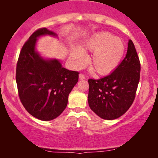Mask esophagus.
<instances>
[{
	"label": "esophagus",
	"instance_id": "esophagus-1",
	"mask_svg": "<svg viewBox=\"0 0 158 158\" xmlns=\"http://www.w3.org/2000/svg\"><path fill=\"white\" fill-rule=\"evenodd\" d=\"M79 79H85V76L84 75V74L81 73V74H79Z\"/></svg>",
	"mask_w": 158,
	"mask_h": 158
}]
</instances>
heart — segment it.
Listing matches in <instances>:
<instances>
[{"mask_svg": "<svg viewBox=\"0 0 158 158\" xmlns=\"http://www.w3.org/2000/svg\"><path fill=\"white\" fill-rule=\"evenodd\" d=\"M84 49L93 52L90 59V65L100 75H107L119 65L125 52V45L119 37L108 32L96 33L85 42ZM71 61L75 69L86 65L88 58L80 48L72 50Z\"/></svg>", "mask_w": 158, "mask_h": 158, "instance_id": "heart-1", "label": "heart"}]
</instances>
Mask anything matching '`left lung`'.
Returning a JSON list of instances; mask_svg holds the SVG:
<instances>
[{
    "label": "left lung",
    "mask_w": 158,
    "mask_h": 158,
    "mask_svg": "<svg viewBox=\"0 0 158 158\" xmlns=\"http://www.w3.org/2000/svg\"><path fill=\"white\" fill-rule=\"evenodd\" d=\"M140 71L139 58L130 40L126 56L113 73L103 78L88 80V101L91 110L105 120L123 115L135 99Z\"/></svg>",
    "instance_id": "8db88e82"
}]
</instances>
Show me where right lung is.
Segmentation results:
<instances>
[{"instance_id": "add662e5", "label": "right lung", "mask_w": 158, "mask_h": 158, "mask_svg": "<svg viewBox=\"0 0 158 158\" xmlns=\"http://www.w3.org/2000/svg\"><path fill=\"white\" fill-rule=\"evenodd\" d=\"M56 35L47 28L37 29L26 41L16 69L19 97L26 110L42 121H51L65 110L68 95L79 79V72L64 68L59 61L44 60L35 51L37 37Z\"/></svg>"}]
</instances>
